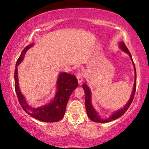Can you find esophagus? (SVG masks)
Masks as SVG:
<instances>
[{"instance_id": "esophagus-1", "label": "esophagus", "mask_w": 149, "mask_h": 149, "mask_svg": "<svg viewBox=\"0 0 149 149\" xmlns=\"http://www.w3.org/2000/svg\"><path fill=\"white\" fill-rule=\"evenodd\" d=\"M83 78H84V74L81 72L78 73V74H77V79L78 80L79 84H81L82 81H83Z\"/></svg>"}]
</instances>
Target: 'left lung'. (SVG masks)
<instances>
[{
	"mask_svg": "<svg viewBox=\"0 0 149 149\" xmlns=\"http://www.w3.org/2000/svg\"><path fill=\"white\" fill-rule=\"evenodd\" d=\"M120 47L121 48V49L123 50L126 53H127L129 54L130 57L132 59V62H133V66H134V70H135V81H134V85H133V89L132 93V95H131V97L129 100V101L127 102L124 107H123L122 109H120L119 110L115 112L114 114H112L110 116L108 117L107 119H102L100 118L99 114H97V112H96V110L94 109V108L93 107V106L91 104V91L89 87L87 86V84H83L82 87L84 88V92H85V108H86V112H87V114L88 116V117L89 118V119L91 120H92L93 122H98V123H107V122H111V121L115 120L116 119H118V118H120V116L124 114V113L127 110L128 108L130 107L131 104L133 100V98H134V95L135 93V91H136V80H137V75H136V70H135V66L134 64V62L133 61L132 59V56L131 55L130 52L129 51V50L127 49V47L125 46V43L123 42H120Z\"/></svg>",
	"mask_w": 149,
	"mask_h": 149,
	"instance_id": "left-lung-1",
	"label": "left lung"
}]
</instances>
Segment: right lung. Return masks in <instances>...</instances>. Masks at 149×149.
Returning a JSON list of instances; mask_svg holds the SVG:
<instances>
[{
  "instance_id": "right-lung-1",
  "label": "right lung",
  "mask_w": 149,
  "mask_h": 149,
  "mask_svg": "<svg viewBox=\"0 0 149 149\" xmlns=\"http://www.w3.org/2000/svg\"><path fill=\"white\" fill-rule=\"evenodd\" d=\"M33 44L27 45L22 50L21 55L17 60L16 70L14 72L15 91L20 105L27 114L43 122H56L64 117L70 95L78 86L77 79L74 75L68 74L67 73H60L57 80V92L54 100L49 104L42 106L41 107L34 108L31 107L26 102L24 95L19 90L17 66L23 60L27 50L33 47Z\"/></svg>"
}]
</instances>
